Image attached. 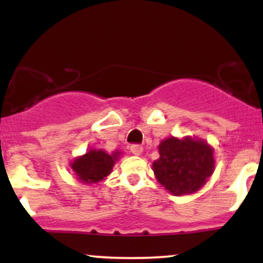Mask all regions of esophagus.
<instances>
[{
	"instance_id": "esophagus-1",
	"label": "esophagus",
	"mask_w": 263,
	"mask_h": 263,
	"mask_svg": "<svg viewBox=\"0 0 263 263\" xmlns=\"http://www.w3.org/2000/svg\"><path fill=\"white\" fill-rule=\"evenodd\" d=\"M142 146L140 145H132L130 146V152L133 154H135V156H140V154L142 153Z\"/></svg>"
}]
</instances>
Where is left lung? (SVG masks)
<instances>
[{"instance_id":"obj_1","label":"left lung","mask_w":263,"mask_h":263,"mask_svg":"<svg viewBox=\"0 0 263 263\" xmlns=\"http://www.w3.org/2000/svg\"><path fill=\"white\" fill-rule=\"evenodd\" d=\"M153 171L161 185L175 195L199 190L213 174V149L201 140L170 138L159 145Z\"/></svg>"}]
</instances>
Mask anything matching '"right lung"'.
<instances>
[{"label":"right lung","mask_w":263,"mask_h":263,"mask_svg":"<svg viewBox=\"0 0 263 263\" xmlns=\"http://www.w3.org/2000/svg\"><path fill=\"white\" fill-rule=\"evenodd\" d=\"M117 156V152L110 156L104 151H89L84 157L75 159L71 168L81 182L97 183L110 174Z\"/></svg>","instance_id":"obj_1"}]
</instances>
